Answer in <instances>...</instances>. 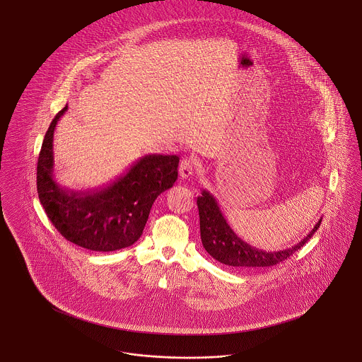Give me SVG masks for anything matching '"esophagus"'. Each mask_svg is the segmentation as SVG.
<instances>
[{
    "label": "esophagus",
    "mask_w": 362,
    "mask_h": 362,
    "mask_svg": "<svg viewBox=\"0 0 362 362\" xmlns=\"http://www.w3.org/2000/svg\"><path fill=\"white\" fill-rule=\"evenodd\" d=\"M194 170H195V162L192 158H185L182 159V162L179 164V175L183 179H187L189 176L194 175Z\"/></svg>",
    "instance_id": "1"
}]
</instances>
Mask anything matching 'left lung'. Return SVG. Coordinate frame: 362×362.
I'll list each match as a JSON object with an SVG mask.
<instances>
[{
    "mask_svg": "<svg viewBox=\"0 0 362 362\" xmlns=\"http://www.w3.org/2000/svg\"><path fill=\"white\" fill-rule=\"evenodd\" d=\"M197 204L199 209L200 239L203 247L214 259L233 267H267L285 261L313 237L322 222L321 218L312 231L297 245L279 251H266L252 247L238 237L227 223L218 202L209 191H202Z\"/></svg>",
    "mask_w": 362,
    "mask_h": 362,
    "instance_id": "8db88e82",
    "label": "left lung"
}]
</instances>
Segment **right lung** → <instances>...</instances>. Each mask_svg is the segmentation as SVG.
Wrapping results in <instances>:
<instances>
[{
  "label": "right lung",
  "mask_w": 362,
  "mask_h": 362,
  "mask_svg": "<svg viewBox=\"0 0 362 362\" xmlns=\"http://www.w3.org/2000/svg\"><path fill=\"white\" fill-rule=\"evenodd\" d=\"M54 116L38 155V199L50 222L69 242L92 251H115L141 237L155 199L174 186L179 156L146 155L110 185L69 189L54 180L53 135L66 112Z\"/></svg>",
  "instance_id": "1"
}]
</instances>
